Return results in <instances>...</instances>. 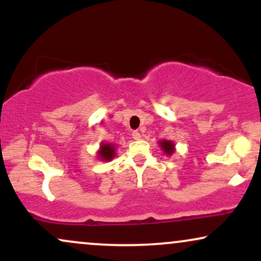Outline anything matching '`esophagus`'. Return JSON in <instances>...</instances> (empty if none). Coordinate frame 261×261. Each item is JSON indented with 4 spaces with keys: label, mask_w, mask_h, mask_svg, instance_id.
Segmentation results:
<instances>
[{
    "label": "esophagus",
    "mask_w": 261,
    "mask_h": 261,
    "mask_svg": "<svg viewBox=\"0 0 261 261\" xmlns=\"http://www.w3.org/2000/svg\"><path fill=\"white\" fill-rule=\"evenodd\" d=\"M133 137L135 140H141V133H140V131H134Z\"/></svg>",
    "instance_id": "esophagus-1"
}]
</instances>
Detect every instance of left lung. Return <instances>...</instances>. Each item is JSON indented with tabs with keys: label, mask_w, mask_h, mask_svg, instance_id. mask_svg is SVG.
I'll return each instance as SVG.
<instances>
[{
	"label": "left lung",
	"mask_w": 261,
	"mask_h": 261,
	"mask_svg": "<svg viewBox=\"0 0 261 261\" xmlns=\"http://www.w3.org/2000/svg\"><path fill=\"white\" fill-rule=\"evenodd\" d=\"M158 146H160L163 153L166 155H172L175 152V143L173 141L168 140H162L158 142Z\"/></svg>",
	"instance_id": "left-lung-1"
}]
</instances>
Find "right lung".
Here are the masks:
<instances>
[{
  "label": "right lung",
  "mask_w": 261,
  "mask_h": 261,
  "mask_svg": "<svg viewBox=\"0 0 261 261\" xmlns=\"http://www.w3.org/2000/svg\"><path fill=\"white\" fill-rule=\"evenodd\" d=\"M97 157L99 161L103 162H110L115 157L116 154V146L114 143L109 142H101L100 147L97 152Z\"/></svg>",
  "instance_id": "add662e5"
}]
</instances>
